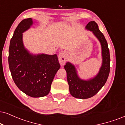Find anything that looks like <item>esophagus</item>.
<instances>
[{
	"label": "esophagus",
	"mask_w": 125,
	"mask_h": 125,
	"mask_svg": "<svg viewBox=\"0 0 125 125\" xmlns=\"http://www.w3.org/2000/svg\"><path fill=\"white\" fill-rule=\"evenodd\" d=\"M67 53L65 51H62L61 52L59 53V55H58V59H59V62L60 64H61L62 66H63L65 63L66 62V61H67Z\"/></svg>",
	"instance_id": "1"
}]
</instances>
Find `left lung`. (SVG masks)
<instances>
[{
  "instance_id": "1",
  "label": "left lung",
  "mask_w": 125,
  "mask_h": 125,
  "mask_svg": "<svg viewBox=\"0 0 125 125\" xmlns=\"http://www.w3.org/2000/svg\"><path fill=\"white\" fill-rule=\"evenodd\" d=\"M85 28L92 31L101 44L102 64L99 73L93 78L84 80L78 77L75 66L71 63L67 62L64 66L67 73V80L71 95L81 99H88L95 95L106 83L110 71V51L103 34L94 21L89 22Z\"/></svg>"
}]
</instances>
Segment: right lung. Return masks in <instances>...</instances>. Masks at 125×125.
I'll return each mask as SVG.
<instances>
[{
  "mask_svg": "<svg viewBox=\"0 0 125 125\" xmlns=\"http://www.w3.org/2000/svg\"><path fill=\"white\" fill-rule=\"evenodd\" d=\"M33 23L31 18L25 19L15 29L9 47V64L17 87L31 97H40L49 94L61 66L57 55H33L25 48L22 33Z\"/></svg>",
  "mask_w": 125,
  "mask_h": 125,
  "instance_id": "right-lung-1",
  "label": "right lung"
}]
</instances>
